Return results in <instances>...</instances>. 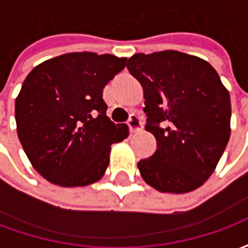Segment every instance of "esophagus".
I'll list each match as a JSON object with an SVG mask.
<instances>
[{"label": "esophagus", "instance_id": "obj_1", "mask_svg": "<svg viewBox=\"0 0 248 248\" xmlns=\"http://www.w3.org/2000/svg\"><path fill=\"white\" fill-rule=\"evenodd\" d=\"M127 124H129V129L131 133H137V131H140L142 129V121L138 115H135V114H131L130 115L129 121H127Z\"/></svg>", "mask_w": 248, "mask_h": 248}]
</instances>
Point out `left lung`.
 <instances>
[{
	"instance_id": "left-lung-1",
	"label": "left lung",
	"mask_w": 248,
	"mask_h": 248,
	"mask_svg": "<svg viewBox=\"0 0 248 248\" xmlns=\"http://www.w3.org/2000/svg\"><path fill=\"white\" fill-rule=\"evenodd\" d=\"M127 69L143 87L145 129L156 140L155 153L138 162L143 181L172 194L201 187L231 134L230 94L217 70L177 50L138 53L130 57Z\"/></svg>"
}]
</instances>
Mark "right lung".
<instances>
[{"label":"right lung","instance_id":"obj_1","mask_svg":"<svg viewBox=\"0 0 248 248\" xmlns=\"http://www.w3.org/2000/svg\"><path fill=\"white\" fill-rule=\"evenodd\" d=\"M127 58L82 51L35 66L16 98L19 142L46 181L87 186L103 177L111 145L129 135L106 115L103 87L124 70Z\"/></svg>","mask_w":248,"mask_h":248}]
</instances>
